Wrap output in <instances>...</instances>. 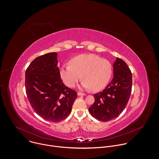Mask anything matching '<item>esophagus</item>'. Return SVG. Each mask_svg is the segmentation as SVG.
Segmentation results:
<instances>
[{"mask_svg": "<svg viewBox=\"0 0 159 159\" xmlns=\"http://www.w3.org/2000/svg\"><path fill=\"white\" fill-rule=\"evenodd\" d=\"M77 95H78L79 96H85V94H84V93H79H79H77Z\"/></svg>", "mask_w": 159, "mask_h": 159, "instance_id": "1", "label": "esophagus"}]
</instances>
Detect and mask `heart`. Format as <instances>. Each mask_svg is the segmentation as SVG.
<instances>
[{
  "mask_svg": "<svg viewBox=\"0 0 159 159\" xmlns=\"http://www.w3.org/2000/svg\"><path fill=\"white\" fill-rule=\"evenodd\" d=\"M111 63L94 54H82L70 60V65H64L60 69L63 82L69 87H74L82 79L81 87L97 92L109 82L112 75Z\"/></svg>",
  "mask_w": 159,
  "mask_h": 159,
  "instance_id": "heart-1",
  "label": "heart"
}]
</instances>
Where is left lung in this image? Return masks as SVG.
<instances>
[{"label":"left lung","mask_w":159,"mask_h":159,"mask_svg":"<svg viewBox=\"0 0 159 159\" xmlns=\"http://www.w3.org/2000/svg\"><path fill=\"white\" fill-rule=\"evenodd\" d=\"M132 87V74L127 64L116 58L113 63V79L101 92L94 95L95 101L89 108L94 118L108 121L118 117L126 107Z\"/></svg>","instance_id":"8db88e82"}]
</instances>
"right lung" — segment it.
I'll return each instance as SVG.
<instances>
[{"label":"right lung","instance_id":"obj_1","mask_svg":"<svg viewBox=\"0 0 159 159\" xmlns=\"http://www.w3.org/2000/svg\"><path fill=\"white\" fill-rule=\"evenodd\" d=\"M25 75L26 95L37 115L55 123L70 114L77 94L63 84L57 53L36 58L28 67Z\"/></svg>","mask_w":159,"mask_h":159}]
</instances>
